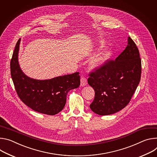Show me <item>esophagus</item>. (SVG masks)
I'll return each mask as SVG.
<instances>
[{
	"instance_id": "34e87169",
	"label": "esophagus",
	"mask_w": 157,
	"mask_h": 157,
	"mask_svg": "<svg viewBox=\"0 0 157 157\" xmlns=\"http://www.w3.org/2000/svg\"><path fill=\"white\" fill-rule=\"evenodd\" d=\"M87 85V80H86V78L85 77H82L80 79V85L82 86H85Z\"/></svg>"
}]
</instances>
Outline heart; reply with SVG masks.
Wrapping results in <instances>:
<instances>
[{"mask_svg": "<svg viewBox=\"0 0 157 157\" xmlns=\"http://www.w3.org/2000/svg\"><path fill=\"white\" fill-rule=\"evenodd\" d=\"M112 54L111 49L107 48L93 56L89 62V67L93 70H98L101 68L110 59Z\"/></svg>", "mask_w": 157, "mask_h": 157, "instance_id": "obj_1", "label": "heart"}]
</instances>
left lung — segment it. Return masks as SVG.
Here are the masks:
<instances>
[{"label":"left lung","instance_id":"8db88e82","mask_svg":"<svg viewBox=\"0 0 157 157\" xmlns=\"http://www.w3.org/2000/svg\"><path fill=\"white\" fill-rule=\"evenodd\" d=\"M141 71L138 49L128 37L127 46L115 61L90 74L88 83L95 90L91 110L99 115H108L125 108L140 82Z\"/></svg>","mask_w":157,"mask_h":157}]
</instances>
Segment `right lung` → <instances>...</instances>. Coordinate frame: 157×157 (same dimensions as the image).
Wrapping results in <instances>:
<instances>
[{"label":"right lung","mask_w":157,"mask_h":157,"mask_svg":"<svg viewBox=\"0 0 157 157\" xmlns=\"http://www.w3.org/2000/svg\"><path fill=\"white\" fill-rule=\"evenodd\" d=\"M21 39L17 42L10 62L11 77L21 100L34 111L54 115L64 108L68 92L78 88V72L50 79L37 80L26 75L20 67L19 52Z\"/></svg>","instance_id":"add662e5"}]
</instances>
